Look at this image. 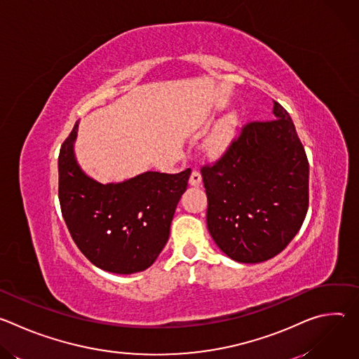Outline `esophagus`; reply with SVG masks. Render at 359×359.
<instances>
[{
	"mask_svg": "<svg viewBox=\"0 0 359 359\" xmlns=\"http://www.w3.org/2000/svg\"><path fill=\"white\" fill-rule=\"evenodd\" d=\"M189 183H190L191 186H200V183H201V175H200L198 170H193V172H191Z\"/></svg>",
	"mask_w": 359,
	"mask_h": 359,
	"instance_id": "esophagus-1",
	"label": "esophagus"
}]
</instances>
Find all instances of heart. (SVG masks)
Wrapping results in <instances>:
<instances>
[{
    "instance_id": "1",
    "label": "heart",
    "mask_w": 359,
    "mask_h": 359,
    "mask_svg": "<svg viewBox=\"0 0 359 359\" xmlns=\"http://www.w3.org/2000/svg\"><path fill=\"white\" fill-rule=\"evenodd\" d=\"M237 114L236 112H230L227 114L217 125L212 139H210V149L215 150V151H219L222 150L230 140L234 129H236V125H237Z\"/></svg>"
}]
</instances>
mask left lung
<instances>
[{
  "label": "left lung",
  "mask_w": 359,
  "mask_h": 359,
  "mask_svg": "<svg viewBox=\"0 0 359 359\" xmlns=\"http://www.w3.org/2000/svg\"><path fill=\"white\" fill-rule=\"evenodd\" d=\"M250 122L213 165L201 168L208 229L238 263H262L295 237L309 210V159L288 112Z\"/></svg>",
  "instance_id": "1"
}]
</instances>
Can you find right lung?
Returning a JSON list of instances; mask_svg holds the SVG:
<instances>
[{"mask_svg": "<svg viewBox=\"0 0 359 359\" xmlns=\"http://www.w3.org/2000/svg\"><path fill=\"white\" fill-rule=\"evenodd\" d=\"M78 125L62 143L58 158L60 204L72 240L102 270L143 271L155 263L169 240L170 223L191 170L144 172L121 183L102 184L76 163Z\"/></svg>", "mask_w": 359, "mask_h": 359, "instance_id": "add662e5", "label": "right lung"}]
</instances>
